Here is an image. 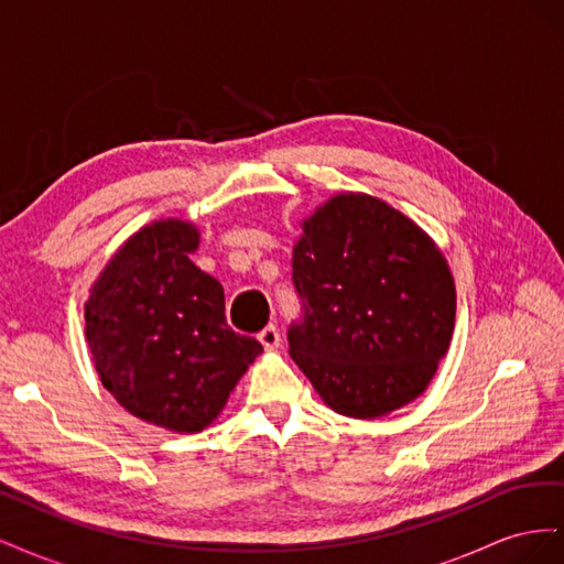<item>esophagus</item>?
<instances>
[{
  "instance_id": "34e87169",
  "label": "esophagus",
  "mask_w": 564,
  "mask_h": 564,
  "mask_svg": "<svg viewBox=\"0 0 564 564\" xmlns=\"http://www.w3.org/2000/svg\"><path fill=\"white\" fill-rule=\"evenodd\" d=\"M259 340H261V344H263L268 350L278 348V346H280V329L275 327V324H268V327L259 334Z\"/></svg>"
}]
</instances>
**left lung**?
<instances>
[{"label": "left lung", "instance_id": "8db88e82", "mask_svg": "<svg viewBox=\"0 0 564 564\" xmlns=\"http://www.w3.org/2000/svg\"><path fill=\"white\" fill-rule=\"evenodd\" d=\"M301 317L289 355L334 412L379 419L412 402L445 357L456 289L414 220L369 195H338L294 247Z\"/></svg>", "mask_w": 564, "mask_h": 564}]
</instances>
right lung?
I'll return each mask as SVG.
<instances>
[{"instance_id": "1", "label": "right lung", "mask_w": 564, "mask_h": 564, "mask_svg": "<svg viewBox=\"0 0 564 564\" xmlns=\"http://www.w3.org/2000/svg\"><path fill=\"white\" fill-rule=\"evenodd\" d=\"M199 232L155 220L122 245L84 308L96 371L127 412L176 433L209 425L259 340L226 322L224 286L191 253Z\"/></svg>"}]
</instances>
